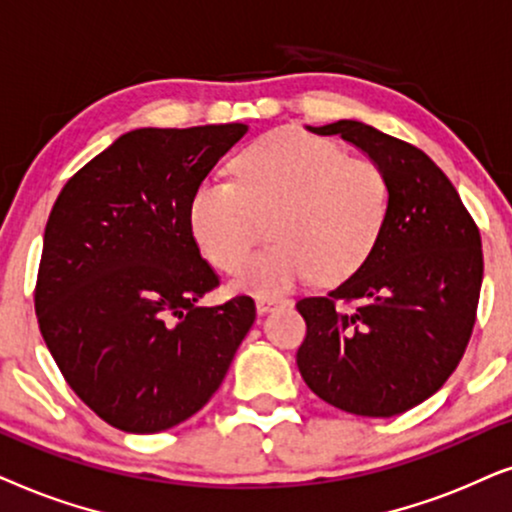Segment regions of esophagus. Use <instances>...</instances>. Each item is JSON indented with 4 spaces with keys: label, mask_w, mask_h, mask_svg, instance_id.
<instances>
[{
    "label": "esophagus",
    "mask_w": 512,
    "mask_h": 512,
    "mask_svg": "<svg viewBox=\"0 0 512 512\" xmlns=\"http://www.w3.org/2000/svg\"><path fill=\"white\" fill-rule=\"evenodd\" d=\"M281 304H285V299H274V297H257V302H255L257 313H269Z\"/></svg>",
    "instance_id": "1"
}]
</instances>
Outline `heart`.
I'll use <instances>...</instances> for the list:
<instances>
[{
	"label": "heart",
	"mask_w": 512,
	"mask_h": 512,
	"mask_svg": "<svg viewBox=\"0 0 512 512\" xmlns=\"http://www.w3.org/2000/svg\"><path fill=\"white\" fill-rule=\"evenodd\" d=\"M236 182L208 180L189 201V227L215 267L236 271L271 215L274 243L241 269L236 288L276 297L313 276L337 283L377 245L388 217L384 170L332 140L278 128L234 161Z\"/></svg>",
	"instance_id": "b5f03b06"
}]
</instances>
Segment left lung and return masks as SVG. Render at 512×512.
<instances>
[{
  "mask_svg": "<svg viewBox=\"0 0 512 512\" xmlns=\"http://www.w3.org/2000/svg\"><path fill=\"white\" fill-rule=\"evenodd\" d=\"M306 131L342 135L384 170L388 217L356 274L297 302L306 320L297 367L332 407L395 417L440 391L466 351L482 285L480 231L421 149L353 119Z\"/></svg>",
  "mask_w": 512,
  "mask_h": 512,
  "instance_id": "8db88e82",
  "label": "left lung"
}]
</instances>
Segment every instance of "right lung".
Listing matches in <instances>:
<instances>
[{
	"mask_svg": "<svg viewBox=\"0 0 512 512\" xmlns=\"http://www.w3.org/2000/svg\"><path fill=\"white\" fill-rule=\"evenodd\" d=\"M245 124L135 128L63 187L46 222L34 309L67 384L109 426L159 433L213 398L255 302L220 285L189 201Z\"/></svg>",
	"mask_w": 512,
	"mask_h": 512,
	"instance_id": "1",
	"label": "right lung"
}]
</instances>
